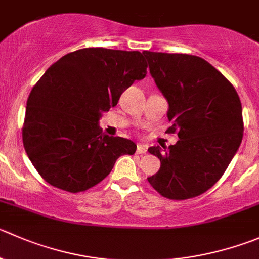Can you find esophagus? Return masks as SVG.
Returning <instances> with one entry per match:
<instances>
[{
  "label": "esophagus",
  "instance_id": "obj_1",
  "mask_svg": "<svg viewBox=\"0 0 259 259\" xmlns=\"http://www.w3.org/2000/svg\"><path fill=\"white\" fill-rule=\"evenodd\" d=\"M137 153L138 154H145V153H147V147H145V145L139 144L137 147Z\"/></svg>",
  "mask_w": 259,
  "mask_h": 259
}]
</instances>
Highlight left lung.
<instances>
[{"label":"left lung","mask_w":259,"mask_h":259,"mask_svg":"<svg viewBox=\"0 0 259 259\" xmlns=\"http://www.w3.org/2000/svg\"><path fill=\"white\" fill-rule=\"evenodd\" d=\"M155 84L169 104L167 133L175 145L150 147L160 168L148 177L159 195L187 200L206 192L222 178L243 138L240 99L234 86L202 58L143 52Z\"/></svg>","instance_id":"obj_1"}]
</instances>
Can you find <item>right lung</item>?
<instances>
[{
    "label": "right lung",
    "mask_w": 259,
    "mask_h": 259,
    "mask_svg": "<svg viewBox=\"0 0 259 259\" xmlns=\"http://www.w3.org/2000/svg\"><path fill=\"white\" fill-rule=\"evenodd\" d=\"M147 68L140 52L84 48L47 69L30 92L22 125L24 148L42 180L83 192L111 172L120 155L134 154V142L102 134L99 120Z\"/></svg>",
    "instance_id": "right-lung-1"
}]
</instances>
